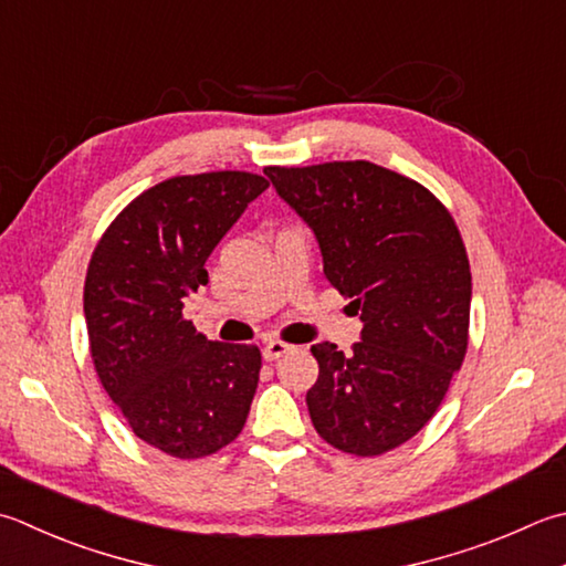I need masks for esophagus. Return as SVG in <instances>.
Returning a JSON list of instances; mask_svg holds the SVG:
<instances>
[{
  "label": "esophagus",
  "instance_id": "34e87169",
  "mask_svg": "<svg viewBox=\"0 0 566 566\" xmlns=\"http://www.w3.org/2000/svg\"><path fill=\"white\" fill-rule=\"evenodd\" d=\"M294 346H290V343H284V340H270L268 346L262 348V356H264V360H276V358H282L284 353H290Z\"/></svg>",
  "mask_w": 566,
  "mask_h": 566
}]
</instances>
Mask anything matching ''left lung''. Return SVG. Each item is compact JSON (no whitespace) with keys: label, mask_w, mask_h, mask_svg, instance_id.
I'll list each match as a JSON object with an SVG mask.
<instances>
[{"label":"left lung","mask_w":566,"mask_h":566,"mask_svg":"<svg viewBox=\"0 0 566 566\" xmlns=\"http://www.w3.org/2000/svg\"><path fill=\"white\" fill-rule=\"evenodd\" d=\"M314 230L324 274L360 314L350 356L312 346L318 380L306 405L318 437L353 457H380L434 412L469 348L471 268L439 198L370 161L268 166Z\"/></svg>","instance_id":"8db88e82"}]
</instances>
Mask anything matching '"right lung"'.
<instances>
[{"label":"right lung","instance_id":"1","mask_svg":"<svg viewBox=\"0 0 566 566\" xmlns=\"http://www.w3.org/2000/svg\"><path fill=\"white\" fill-rule=\"evenodd\" d=\"M268 186L250 171L166 179L122 208L87 264L97 378L132 431L169 457H210L245 427L260 348L208 340L184 298L208 284L210 252Z\"/></svg>","mask_w":566,"mask_h":566}]
</instances>
